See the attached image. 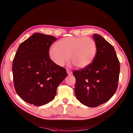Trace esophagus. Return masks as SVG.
<instances>
[{"label":"esophagus","mask_w":133,"mask_h":133,"mask_svg":"<svg viewBox=\"0 0 133 133\" xmlns=\"http://www.w3.org/2000/svg\"><path fill=\"white\" fill-rule=\"evenodd\" d=\"M66 71H67V73L68 75H71V74H72V71H70V70H69V69H67Z\"/></svg>","instance_id":"esophagus-1"}]
</instances>
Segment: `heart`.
Returning a JSON list of instances; mask_svg holds the SVG:
<instances>
[{
	"mask_svg": "<svg viewBox=\"0 0 133 133\" xmlns=\"http://www.w3.org/2000/svg\"><path fill=\"white\" fill-rule=\"evenodd\" d=\"M97 52L95 41L90 37H68L63 38L52 46L48 52L49 58L55 65H65L69 59V65L78 68L87 67L94 61Z\"/></svg>",
	"mask_w": 133,
	"mask_h": 133,
	"instance_id": "obj_1",
	"label": "heart"
}]
</instances>
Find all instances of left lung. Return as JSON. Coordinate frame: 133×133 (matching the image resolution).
Instances as JSON below:
<instances>
[{"label":"left lung","instance_id":"8db88e82","mask_svg":"<svg viewBox=\"0 0 133 133\" xmlns=\"http://www.w3.org/2000/svg\"><path fill=\"white\" fill-rule=\"evenodd\" d=\"M93 38L97 45L94 61L87 67L73 73L76 98L90 107L106 102L114 95L120 69L114 47L98 34H94Z\"/></svg>","mask_w":133,"mask_h":133}]
</instances>
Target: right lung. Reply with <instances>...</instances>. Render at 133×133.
<instances>
[{
    "mask_svg": "<svg viewBox=\"0 0 133 133\" xmlns=\"http://www.w3.org/2000/svg\"><path fill=\"white\" fill-rule=\"evenodd\" d=\"M52 36L35 33L21 44L12 65L13 81L18 95L25 102L42 106L52 101L57 87L67 75L66 69L49 58Z\"/></svg>",
    "mask_w": 133,
    "mask_h": 133,
    "instance_id": "1",
    "label": "right lung"
}]
</instances>
